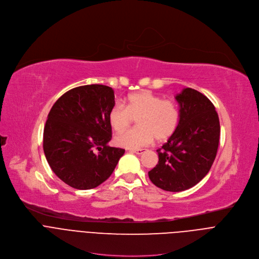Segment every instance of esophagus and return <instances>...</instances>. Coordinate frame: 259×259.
Masks as SVG:
<instances>
[{"mask_svg":"<svg viewBox=\"0 0 259 259\" xmlns=\"http://www.w3.org/2000/svg\"><path fill=\"white\" fill-rule=\"evenodd\" d=\"M132 153H135L137 155H142L145 152V149H138V150H131Z\"/></svg>","mask_w":259,"mask_h":259,"instance_id":"obj_1","label":"esophagus"}]
</instances>
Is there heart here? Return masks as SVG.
Instances as JSON below:
<instances>
[{"label": "heart", "mask_w": 259, "mask_h": 259, "mask_svg": "<svg viewBox=\"0 0 259 259\" xmlns=\"http://www.w3.org/2000/svg\"><path fill=\"white\" fill-rule=\"evenodd\" d=\"M137 119L136 129L128 130L115 138V143L135 150L150 144L154 138L162 142L177 129L179 110L176 103L149 90L130 94L125 105L116 103L108 113V122L115 132H123Z\"/></svg>", "instance_id": "b5f03b06"}]
</instances>
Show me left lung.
<instances>
[{
	"label": "left lung",
	"mask_w": 259,
	"mask_h": 259,
	"mask_svg": "<svg viewBox=\"0 0 259 259\" xmlns=\"http://www.w3.org/2000/svg\"><path fill=\"white\" fill-rule=\"evenodd\" d=\"M175 99L179 105L177 129L157 150L159 162L149 172L155 186L167 192L189 190L207 175L220 135L218 115L204 94L186 88Z\"/></svg>",
	"instance_id": "obj_1"
}]
</instances>
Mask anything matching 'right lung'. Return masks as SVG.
Instances as JSON below:
<instances>
[{"label": "right lung", "instance_id": "add662e5", "mask_svg": "<svg viewBox=\"0 0 259 259\" xmlns=\"http://www.w3.org/2000/svg\"><path fill=\"white\" fill-rule=\"evenodd\" d=\"M114 105V90L98 84L73 88L53 104L43 149L52 171L67 186L77 190L98 187L124 155L125 150L107 145L112 139L108 113Z\"/></svg>", "mask_w": 259, "mask_h": 259}]
</instances>
